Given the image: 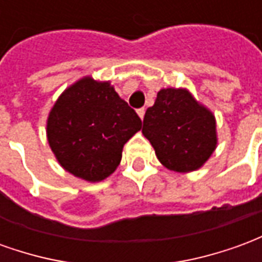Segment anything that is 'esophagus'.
Masks as SVG:
<instances>
[{
  "instance_id": "1",
  "label": "esophagus",
  "mask_w": 262,
  "mask_h": 262,
  "mask_svg": "<svg viewBox=\"0 0 262 262\" xmlns=\"http://www.w3.org/2000/svg\"><path fill=\"white\" fill-rule=\"evenodd\" d=\"M144 114H146V111H144V108L142 109H137V115H139V118L143 120V118H144Z\"/></svg>"
}]
</instances>
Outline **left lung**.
I'll return each instance as SVG.
<instances>
[{
  "label": "left lung",
  "mask_w": 262,
  "mask_h": 262,
  "mask_svg": "<svg viewBox=\"0 0 262 262\" xmlns=\"http://www.w3.org/2000/svg\"><path fill=\"white\" fill-rule=\"evenodd\" d=\"M142 133L160 163L180 174L199 170L217 147L214 114L182 86L160 90L146 111Z\"/></svg>",
  "instance_id": "8db88e82"
}]
</instances>
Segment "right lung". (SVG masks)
Listing matches in <instances>:
<instances>
[{
  "instance_id": "obj_1",
  "label": "right lung",
  "mask_w": 262,
  "mask_h": 262,
  "mask_svg": "<svg viewBox=\"0 0 262 262\" xmlns=\"http://www.w3.org/2000/svg\"><path fill=\"white\" fill-rule=\"evenodd\" d=\"M140 129V118L111 81L91 75L67 86L46 120L48 143L57 163L88 182H101L114 174L125 143Z\"/></svg>"
}]
</instances>
